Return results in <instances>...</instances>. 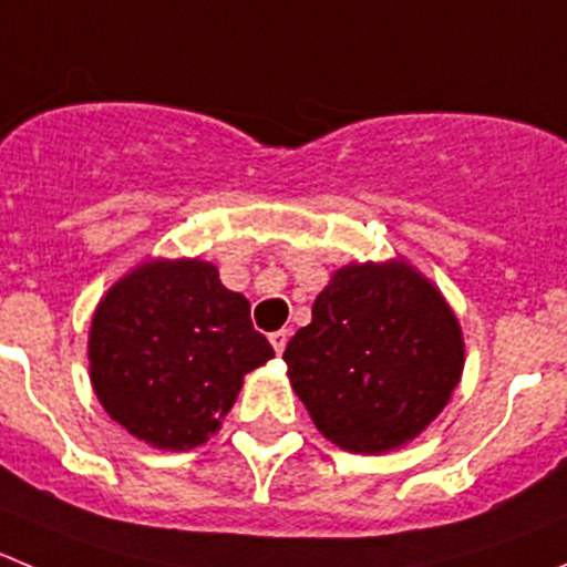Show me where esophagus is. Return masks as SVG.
Returning a JSON list of instances; mask_svg holds the SVG:
<instances>
[{
  "mask_svg": "<svg viewBox=\"0 0 567 567\" xmlns=\"http://www.w3.org/2000/svg\"><path fill=\"white\" fill-rule=\"evenodd\" d=\"M287 342H289V331H275V333H269V344H272V350L275 353H284V350H287Z\"/></svg>",
  "mask_w": 567,
  "mask_h": 567,
  "instance_id": "1",
  "label": "esophagus"
}]
</instances>
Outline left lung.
<instances>
[{"mask_svg":"<svg viewBox=\"0 0 567 567\" xmlns=\"http://www.w3.org/2000/svg\"><path fill=\"white\" fill-rule=\"evenodd\" d=\"M284 361L322 436L353 454H384L445 409L465 342L440 289L395 258L337 269Z\"/></svg>","mask_w":567,"mask_h":567,"instance_id":"obj_1","label":"left lung"}]
</instances>
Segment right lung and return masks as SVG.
<instances>
[{
	"mask_svg": "<svg viewBox=\"0 0 567 567\" xmlns=\"http://www.w3.org/2000/svg\"><path fill=\"white\" fill-rule=\"evenodd\" d=\"M275 355L214 264L155 258L116 280L89 331L91 384L127 434L188 451L217 434L245 375Z\"/></svg>",
	"mask_w": 567,
	"mask_h": 567,
	"instance_id": "add662e5",
	"label": "right lung"
}]
</instances>
